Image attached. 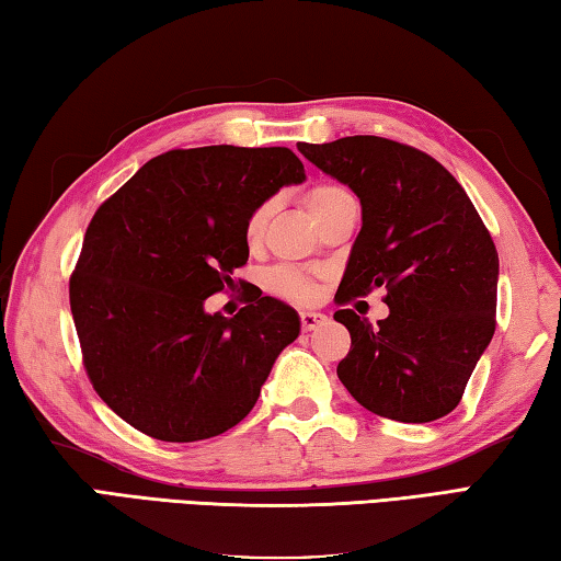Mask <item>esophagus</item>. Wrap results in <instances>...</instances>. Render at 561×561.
<instances>
[{"label": "esophagus", "instance_id": "34e87169", "mask_svg": "<svg viewBox=\"0 0 561 561\" xmlns=\"http://www.w3.org/2000/svg\"><path fill=\"white\" fill-rule=\"evenodd\" d=\"M300 324H302L305 332H312V330H317V327L327 324V314L305 310V312H300Z\"/></svg>", "mask_w": 561, "mask_h": 561}]
</instances>
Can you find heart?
Segmentation results:
<instances>
[{"mask_svg": "<svg viewBox=\"0 0 561 561\" xmlns=\"http://www.w3.org/2000/svg\"><path fill=\"white\" fill-rule=\"evenodd\" d=\"M348 195L346 190H342L340 185H330V183H322V185H312L308 193H305V205L312 213V217L317 219L320 217L327 207L334 205L336 199ZM268 213L271 207L268 205H261L253 209L247 219V227H244V237L249 244H259L261 237H263V229H266V221H268ZM268 288L273 293L283 295V298L288 300H312L314 298V280L308 276V273H302L298 268H288V266H280L276 271L268 273Z\"/></svg>", "mask_w": 561, "mask_h": 561, "instance_id": "1", "label": "heart"}]
</instances>
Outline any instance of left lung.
<instances>
[{
  "mask_svg": "<svg viewBox=\"0 0 561 561\" xmlns=\"http://www.w3.org/2000/svg\"><path fill=\"white\" fill-rule=\"evenodd\" d=\"M298 151L362 203L334 300L383 288L390 310L378 324L334 312L352 334L336 376L380 417L449 415L495 332L499 251L477 207L445 165L405 144L344 136Z\"/></svg>",
  "mask_w": 561,
  "mask_h": 561,
  "instance_id": "8db88e82",
  "label": "left lung"
}]
</instances>
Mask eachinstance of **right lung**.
<instances>
[{"instance_id":"add662e5","label":"right lung","mask_w":561,"mask_h":561,"mask_svg":"<svg viewBox=\"0 0 561 561\" xmlns=\"http://www.w3.org/2000/svg\"><path fill=\"white\" fill-rule=\"evenodd\" d=\"M305 181L290 149L203 146L151 158L94 213L70 310L98 396L161 442L217 437L256 405L300 317L268 295L234 317L205 300L249 261L247 219Z\"/></svg>"}]
</instances>
